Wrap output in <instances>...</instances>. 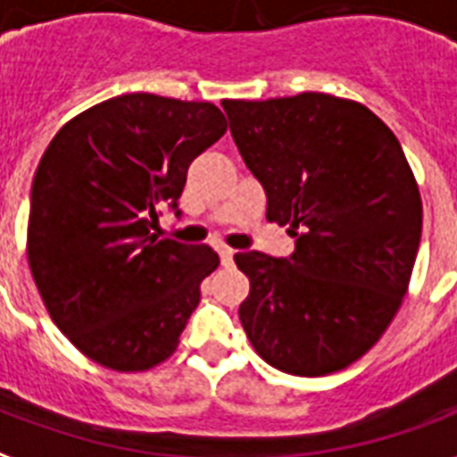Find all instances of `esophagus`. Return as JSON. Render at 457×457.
I'll return each instance as SVG.
<instances>
[{"mask_svg":"<svg viewBox=\"0 0 457 457\" xmlns=\"http://www.w3.org/2000/svg\"><path fill=\"white\" fill-rule=\"evenodd\" d=\"M219 258H221V265H231L233 251L231 248H219Z\"/></svg>","mask_w":457,"mask_h":457,"instance_id":"esophagus-1","label":"esophagus"}]
</instances>
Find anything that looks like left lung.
Returning a JSON list of instances; mask_svg holds the SVG:
<instances>
[{"label": "left lung", "mask_w": 457, "mask_h": 457, "mask_svg": "<svg viewBox=\"0 0 457 457\" xmlns=\"http://www.w3.org/2000/svg\"><path fill=\"white\" fill-rule=\"evenodd\" d=\"M221 106L268 221L297 238L289 258L236 253L251 279L245 336L289 375L348 368L397 314L421 241V196L397 136L368 106L321 92Z\"/></svg>", "instance_id": "8db88e82"}]
</instances>
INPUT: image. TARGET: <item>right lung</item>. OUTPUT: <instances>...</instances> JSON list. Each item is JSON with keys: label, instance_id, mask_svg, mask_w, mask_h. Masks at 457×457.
<instances>
[{"label": "right lung", "instance_id": "right-lung-1", "mask_svg": "<svg viewBox=\"0 0 457 457\" xmlns=\"http://www.w3.org/2000/svg\"><path fill=\"white\" fill-rule=\"evenodd\" d=\"M226 133L212 102L133 92L68 121L31 187L29 265L70 343L104 368L138 372L170 358L219 265L209 245L155 238L189 162Z\"/></svg>", "mask_w": 457, "mask_h": 457}]
</instances>
